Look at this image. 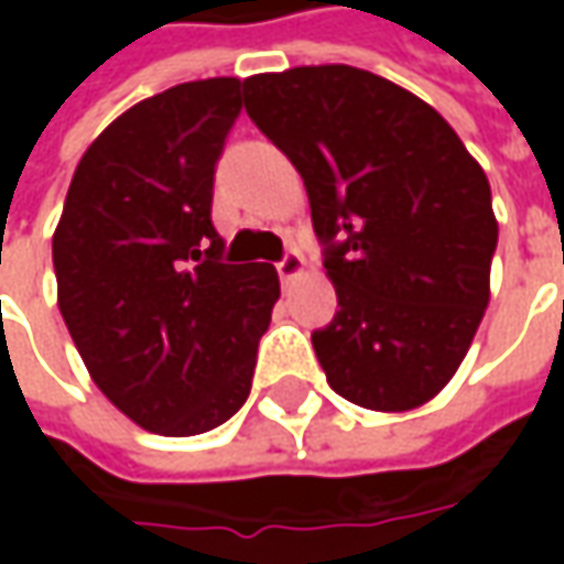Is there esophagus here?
I'll list each match as a JSON object with an SVG mask.
<instances>
[{
  "instance_id": "1",
  "label": "esophagus",
  "mask_w": 564,
  "mask_h": 564,
  "mask_svg": "<svg viewBox=\"0 0 564 564\" xmlns=\"http://www.w3.org/2000/svg\"><path fill=\"white\" fill-rule=\"evenodd\" d=\"M275 270H279V279H282V282L289 285V282H294V279H297V275L304 272V257H301L297 250H289V253H285L282 260H279V267H275Z\"/></svg>"
}]
</instances>
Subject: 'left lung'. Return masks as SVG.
Masks as SVG:
<instances>
[{"mask_svg":"<svg viewBox=\"0 0 564 564\" xmlns=\"http://www.w3.org/2000/svg\"><path fill=\"white\" fill-rule=\"evenodd\" d=\"M245 109L304 178L326 245L338 311L314 351L329 386L382 414L436 399L489 304L487 172L430 102L351 65L248 77Z\"/></svg>","mask_w":564,"mask_h":564,"instance_id":"left-lung-1","label":"left lung"}]
</instances>
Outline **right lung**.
Listing matches in <instances>:
<instances>
[{"label": "right lung", "mask_w": 564, "mask_h": 564, "mask_svg": "<svg viewBox=\"0 0 564 564\" xmlns=\"http://www.w3.org/2000/svg\"><path fill=\"white\" fill-rule=\"evenodd\" d=\"M245 80L134 102L80 156L53 235L58 311L97 389L160 436L226 423L279 301L267 263H223L213 169Z\"/></svg>", "instance_id": "add662e5"}]
</instances>
